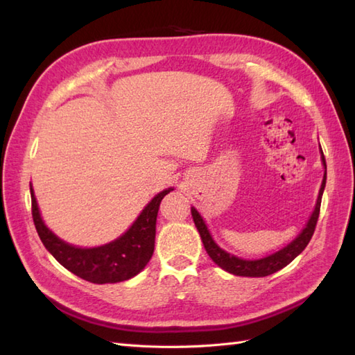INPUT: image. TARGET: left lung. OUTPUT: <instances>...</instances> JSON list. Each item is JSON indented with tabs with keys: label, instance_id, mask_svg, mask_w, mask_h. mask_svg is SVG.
I'll return each instance as SVG.
<instances>
[{
	"label": "left lung",
	"instance_id": "left-lung-1",
	"mask_svg": "<svg viewBox=\"0 0 355 355\" xmlns=\"http://www.w3.org/2000/svg\"><path fill=\"white\" fill-rule=\"evenodd\" d=\"M320 153H322V163H323V166H325V175H323V182H322V187L319 191L318 202H315L314 212L310 218V221H308L306 227L302 230V233H300V235L296 239L293 241V243H290L288 245L284 247L282 250H279L273 254L267 256V258L248 261V259L236 258V256L224 252L223 248L216 245V243L212 239V236H210V233L207 230V225H206L205 221H202V218L197 212V209H195V207L191 209L193 223H195V225H197V229L200 232L202 244H205L207 254L210 256V258H212V261L216 263V266H220L223 270L229 271V273L236 275V276L263 277V276L273 275V273H276V271L284 268L285 266H288V263L294 258H296L297 254L304 252V248L308 245V243H310V239H311L313 233L315 230V224H318L319 214H320L322 193H323V189H325V183H327V162H325V155H323L322 148H320Z\"/></svg>",
	"mask_w": 355,
	"mask_h": 355
}]
</instances>
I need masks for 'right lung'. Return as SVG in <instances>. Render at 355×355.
<instances>
[{
    "instance_id": "right-lung-1",
    "label": "right lung",
    "mask_w": 355,
    "mask_h": 355,
    "mask_svg": "<svg viewBox=\"0 0 355 355\" xmlns=\"http://www.w3.org/2000/svg\"><path fill=\"white\" fill-rule=\"evenodd\" d=\"M171 191H173L172 187L155 195L125 235L94 248L70 245L51 233L42 221L33 189L30 187L32 216L42 244L61 266L88 282L116 284L128 281L146 267L154 253L158 207L164 195Z\"/></svg>"
}]
</instances>
